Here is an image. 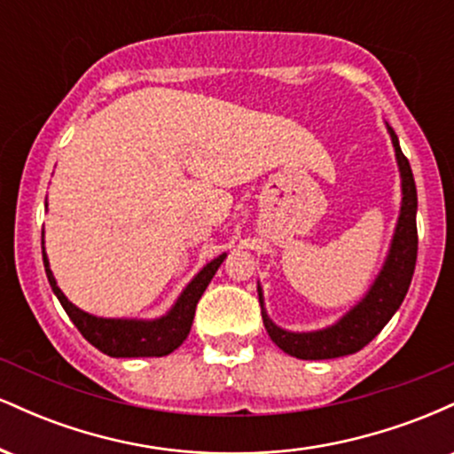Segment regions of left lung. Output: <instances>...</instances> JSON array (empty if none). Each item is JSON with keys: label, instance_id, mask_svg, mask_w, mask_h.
<instances>
[{"label": "left lung", "instance_id": "1", "mask_svg": "<svg viewBox=\"0 0 454 454\" xmlns=\"http://www.w3.org/2000/svg\"><path fill=\"white\" fill-rule=\"evenodd\" d=\"M387 132L395 149L399 179H401V205L397 223H395L393 239H390L387 258L372 286L361 299L333 325L316 328V331H288L270 320L264 307V293L258 281V299L262 307V322L269 337L279 350L303 361H325V358H340L363 350L373 337L388 325L390 317L403 303L408 294L411 275L416 267V252H419V234H416V184L411 175L410 161L399 147L397 134L387 123Z\"/></svg>", "mask_w": 454, "mask_h": 454}]
</instances>
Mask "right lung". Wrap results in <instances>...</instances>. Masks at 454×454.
Returning a JSON list of instances; mask_svg holds the SVG:
<instances>
[{
	"label": "right lung",
	"instance_id": "1",
	"mask_svg": "<svg viewBox=\"0 0 454 454\" xmlns=\"http://www.w3.org/2000/svg\"><path fill=\"white\" fill-rule=\"evenodd\" d=\"M49 209V202H46ZM228 254L223 252L217 258L209 260L198 273L187 281V286L176 296V301L170 305L166 314L158 317H104L93 316L90 311H82L67 296L61 293L57 286V279L51 270L49 256L44 252V231H43V260L46 278H49L51 288L57 299H59L61 307L74 326L81 331V335L91 343L93 348L108 354L113 358H138V356H166L190 335L192 322H194L196 303L200 301L202 293L207 290L213 275L217 273L220 264L226 260Z\"/></svg>",
	"mask_w": 454,
	"mask_h": 454
}]
</instances>
